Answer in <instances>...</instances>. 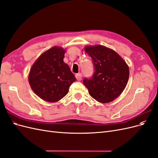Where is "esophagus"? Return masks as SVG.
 I'll list each match as a JSON object with an SVG mask.
<instances>
[{
	"mask_svg": "<svg viewBox=\"0 0 158 158\" xmlns=\"http://www.w3.org/2000/svg\"><path fill=\"white\" fill-rule=\"evenodd\" d=\"M76 79H77V80L80 81L82 80V74L81 73H78L77 74H76Z\"/></svg>",
	"mask_w": 158,
	"mask_h": 158,
	"instance_id": "esophagus-1",
	"label": "esophagus"
}]
</instances>
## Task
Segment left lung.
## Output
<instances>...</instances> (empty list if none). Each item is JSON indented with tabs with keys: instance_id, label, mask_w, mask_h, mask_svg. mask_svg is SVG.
Listing matches in <instances>:
<instances>
[{
	"instance_id": "8db88e82",
	"label": "left lung",
	"mask_w": 158,
	"mask_h": 158,
	"mask_svg": "<svg viewBox=\"0 0 158 158\" xmlns=\"http://www.w3.org/2000/svg\"><path fill=\"white\" fill-rule=\"evenodd\" d=\"M85 51L94 64V74L84 78L83 83L89 95L101 103L118 97L125 88L129 77L128 66L117 52L102 45L88 46Z\"/></svg>"
}]
</instances>
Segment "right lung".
<instances>
[{
  "mask_svg": "<svg viewBox=\"0 0 158 158\" xmlns=\"http://www.w3.org/2000/svg\"><path fill=\"white\" fill-rule=\"evenodd\" d=\"M64 53L61 47H52L37 59L30 70V86L46 102H56L64 98L76 80L68 64L64 63Z\"/></svg>",
  "mask_w": 158,
  "mask_h": 158,
  "instance_id": "1",
  "label": "right lung"
}]
</instances>
